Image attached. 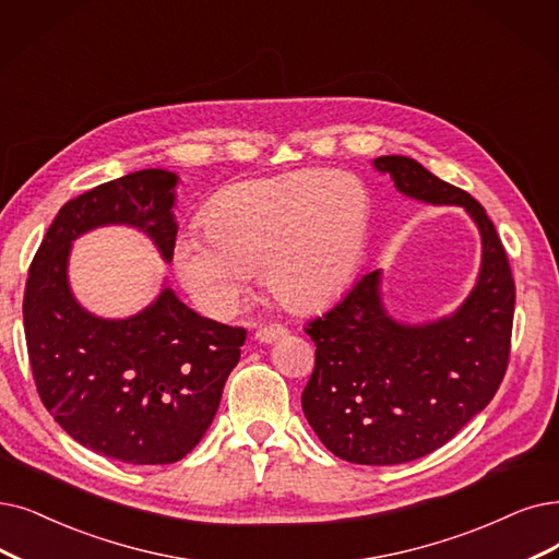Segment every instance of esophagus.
<instances>
[{
  "instance_id": "1",
  "label": "esophagus",
  "mask_w": 559,
  "mask_h": 559,
  "mask_svg": "<svg viewBox=\"0 0 559 559\" xmlns=\"http://www.w3.org/2000/svg\"><path fill=\"white\" fill-rule=\"evenodd\" d=\"M284 334H286V328H282V325H261L254 332V340L259 344H271V342L284 337Z\"/></svg>"
}]
</instances>
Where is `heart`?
<instances>
[{"label":"heart","instance_id":"obj_1","mask_svg":"<svg viewBox=\"0 0 559 559\" xmlns=\"http://www.w3.org/2000/svg\"><path fill=\"white\" fill-rule=\"evenodd\" d=\"M369 217L367 188L353 174L300 169L254 178L215 197L206 231L176 240L174 265L197 305L219 319L248 298L261 263L282 305L319 309L360 273Z\"/></svg>","mask_w":559,"mask_h":559}]
</instances>
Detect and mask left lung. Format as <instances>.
Segmentation results:
<instances>
[{
    "label": "left lung",
    "instance_id": "left-lung-1",
    "mask_svg": "<svg viewBox=\"0 0 559 559\" xmlns=\"http://www.w3.org/2000/svg\"><path fill=\"white\" fill-rule=\"evenodd\" d=\"M373 167L417 202L461 206L481 236L477 282L452 314L396 321L385 309L378 267L305 328L317 344L302 392L309 427L348 463L396 465L442 448L496 396L509 362L516 286L477 199L406 155H381Z\"/></svg>",
    "mask_w": 559,
    "mask_h": 559
}]
</instances>
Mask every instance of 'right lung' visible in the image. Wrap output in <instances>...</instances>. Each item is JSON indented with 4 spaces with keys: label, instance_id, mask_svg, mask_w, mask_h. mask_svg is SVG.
<instances>
[{
    "label": "right lung",
    "instance_id": "right-lung-1",
    "mask_svg": "<svg viewBox=\"0 0 559 559\" xmlns=\"http://www.w3.org/2000/svg\"><path fill=\"white\" fill-rule=\"evenodd\" d=\"M176 183L174 171L142 169L63 204L32 261L22 302L43 406L86 450L132 465L176 463L197 448L248 334L199 317L167 284L128 319L96 317L73 296V240L92 229H140L171 261Z\"/></svg>",
    "mask_w": 559,
    "mask_h": 559
}]
</instances>
